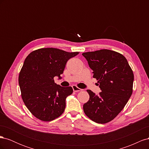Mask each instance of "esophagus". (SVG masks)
I'll return each mask as SVG.
<instances>
[{
  "instance_id": "34e87169",
  "label": "esophagus",
  "mask_w": 149,
  "mask_h": 149,
  "mask_svg": "<svg viewBox=\"0 0 149 149\" xmlns=\"http://www.w3.org/2000/svg\"><path fill=\"white\" fill-rule=\"evenodd\" d=\"M72 88H73V91H74V92H79V91H82V90H83V89H80V88H78V87L76 86H75V85H73V86H72Z\"/></svg>"
}]
</instances>
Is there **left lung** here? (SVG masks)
<instances>
[{
  "mask_svg": "<svg viewBox=\"0 0 149 149\" xmlns=\"http://www.w3.org/2000/svg\"><path fill=\"white\" fill-rule=\"evenodd\" d=\"M82 55L101 90L97 95L87 90L89 100L83 105L84 112L95 123H109L123 109L132 95L133 71L126 58L114 51L103 49Z\"/></svg>",
  "mask_w": 149,
  "mask_h": 149,
  "instance_id": "8db88e82",
  "label": "left lung"
}]
</instances>
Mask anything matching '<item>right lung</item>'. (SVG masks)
<instances>
[{"mask_svg":"<svg viewBox=\"0 0 149 149\" xmlns=\"http://www.w3.org/2000/svg\"><path fill=\"white\" fill-rule=\"evenodd\" d=\"M78 54L45 48L31 52L25 58L19 76L21 95L38 119L51 121L63 113L66 98L73 93V88L56 84L54 77H60L67 61Z\"/></svg>","mask_w":149,"mask_h":149,"instance_id":"right-lung-1","label":"right lung"}]
</instances>
